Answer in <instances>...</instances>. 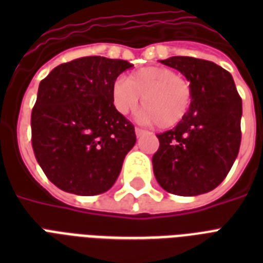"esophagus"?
<instances>
[{
    "mask_svg": "<svg viewBox=\"0 0 263 263\" xmlns=\"http://www.w3.org/2000/svg\"><path fill=\"white\" fill-rule=\"evenodd\" d=\"M146 132H147V131H144V129H142V128H135V134H136V136H138V138H139V136H142V135H144Z\"/></svg>",
    "mask_w": 263,
    "mask_h": 263,
    "instance_id": "obj_1",
    "label": "esophagus"
}]
</instances>
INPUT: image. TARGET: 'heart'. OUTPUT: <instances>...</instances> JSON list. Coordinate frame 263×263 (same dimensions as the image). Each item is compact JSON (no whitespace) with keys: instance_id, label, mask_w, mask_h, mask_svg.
Wrapping results in <instances>:
<instances>
[{"instance_id":"obj_1","label":"heart","mask_w":263,"mask_h":263,"mask_svg":"<svg viewBox=\"0 0 263 263\" xmlns=\"http://www.w3.org/2000/svg\"><path fill=\"white\" fill-rule=\"evenodd\" d=\"M142 97L143 119L160 128H173L187 116L192 102L191 84L166 67H146L111 86V102L120 115L138 107Z\"/></svg>"}]
</instances>
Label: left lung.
<instances>
[{"instance_id":"1","label":"left lung","mask_w":263,"mask_h":263,"mask_svg":"<svg viewBox=\"0 0 263 263\" xmlns=\"http://www.w3.org/2000/svg\"><path fill=\"white\" fill-rule=\"evenodd\" d=\"M161 63L185 76L192 102L181 123L157 135L153 171L165 191L200 195L220 185L236 160L241 98L232 75L212 61L175 55Z\"/></svg>"}]
</instances>
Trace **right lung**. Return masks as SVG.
<instances>
[{
  "instance_id": "1",
  "label": "right lung",
  "mask_w": 263,
  "mask_h": 263,
  "mask_svg": "<svg viewBox=\"0 0 263 263\" xmlns=\"http://www.w3.org/2000/svg\"><path fill=\"white\" fill-rule=\"evenodd\" d=\"M131 67L90 55L61 64L39 83L31 142L39 166L60 190L98 195L119 177L136 135L113 106L111 86Z\"/></svg>"
}]
</instances>
